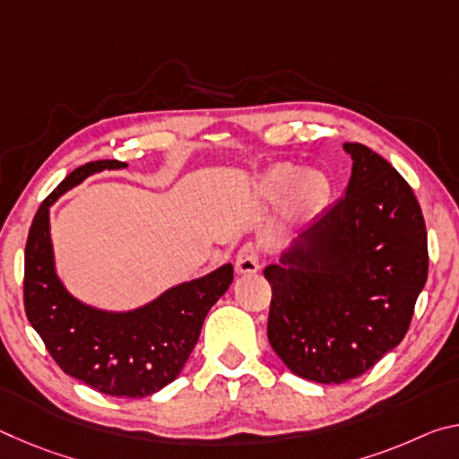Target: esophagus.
Returning a JSON list of instances; mask_svg holds the SVG:
<instances>
[{
	"label": "esophagus",
	"instance_id": "obj_1",
	"mask_svg": "<svg viewBox=\"0 0 459 459\" xmlns=\"http://www.w3.org/2000/svg\"><path fill=\"white\" fill-rule=\"evenodd\" d=\"M261 267V253L259 248L255 247L253 243L245 245L240 251L237 253V263H235V269L237 273L240 275H247V273H257Z\"/></svg>",
	"mask_w": 459,
	"mask_h": 459
}]
</instances>
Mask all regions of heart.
<instances>
[{
    "instance_id": "heart-1",
    "label": "heart",
    "mask_w": 459,
    "mask_h": 459,
    "mask_svg": "<svg viewBox=\"0 0 459 459\" xmlns=\"http://www.w3.org/2000/svg\"><path fill=\"white\" fill-rule=\"evenodd\" d=\"M263 192L271 200L283 198L290 194V204L298 212H314L320 208L330 194V184L325 176L316 169L299 172V168L279 164L263 176Z\"/></svg>"
}]
</instances>
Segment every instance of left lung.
I'll return each instance as SVG.
<instances>
[{
    "instance_id": "obj_1",
    "label": "left lung",
    "mask_w": 459,
    "mask_h": 459,
    "mask_svg": "<svg viewBox=\"0 0 459 459\" xmlns=\"http://www.w3.org/2000/svg\"><path fill=\"white\" fill-rule=\"evenodd\" d=\"M344 198L265 267L269 344L293 375L356 378L401 344L427 281V230L411 186L362 143H344Z\"/></svg>"
}]
</instances>
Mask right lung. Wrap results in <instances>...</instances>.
<instances>
[{
  "instance_id": "right-lung-1",
  "label": "right lung",
  "mask_w": 459,
  "mask_h": 459,
  "mask_svg": "<svg viewBox=\"0 0 459 459\" xmlns=\"http://www.w3.org/2000/svg\"><path fill=\"white\" fill-rule=\"evenodd\" d=\"M121 168H127L126 161H89L38 208L26 243L24 306L32 328L66 375L111 397L142 399L180 375L206 314L229 290L235 271L227 263L129 312H107L68 293L54 265L50 206L84 178Z\"/></svg>"
}]
</instances>
